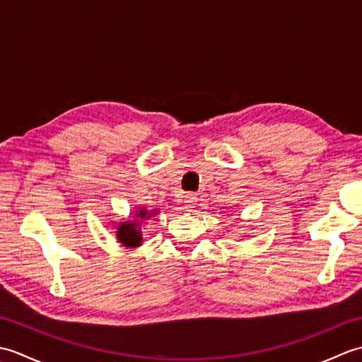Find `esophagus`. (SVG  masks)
<instances>
[{
    "label": "esophagus",
    "mask_w": 362,
    "mask_h": 362,
    "mask_svg": "<svg viewBox=\"0 0 362 362\" xmlns=\"http://www.w3.org/2000/svg\"><path fill=\"white\" fill-rule=\"evenodd\" d=\"M197 205V197L194 194H187L185 196V209L188 211H193Z\"/></svg>",
    "instance_id": "esophagus-1"
}]
</instances>
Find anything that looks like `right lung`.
I'll list each match as a JSON object with an SVG mask.
<instances>
[{
    "label": "right lung",
    "instance_id": "add662e5",
    "mask_svg": "<svg viewBox=\"0 0 362 362\" xmlns=\"http://www.w3.org/2000/svg\"><path fill=\"white\" fill-rule=\"evenodd\" d=\"M157 210L148 211L140 209L135 211V221H124L117 226V238L124 247H138L141 244V232H140V219H148L151 214H156Z\"/></svg>",
    "mask_w": 362,
    "mask_h": 362
}]
</instances>
